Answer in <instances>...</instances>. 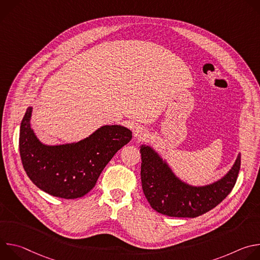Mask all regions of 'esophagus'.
Segmentation results:
<instances>
[{"instance_id":"1","label":"esophagus","mask_w":260,"mask_h":260,"mask_svg":"<svg viewBox=\"0 0 260 260\" xmlns=\"http://www.w3.org/2000/svg\"><path fill=\"white\" fill-rule=\"evenodd\" d=\"M147 133H148V131L142 125H137L133 129V134L136 139H143L144 137L147 136Z\"/></svg>"}]
</instances>
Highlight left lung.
<instances>
[{"instance_id":"8db88e82","label":"left lung","mask_w":260,"mask_h":260,"mask_svg":"<svg viewBox=\"0 0 260 260\" xmlns=\"http://www.w3.org/2000/svg\"><path fill=\"white\" fill-rule=\"evenodd\" d=\"M141 180L150 206L171 217L194 218L223 201L233 190L241 167V153L231 170L219 180L194 186L181 180L162 156L148 145H141Z\"/></svg>"}]
</instances>
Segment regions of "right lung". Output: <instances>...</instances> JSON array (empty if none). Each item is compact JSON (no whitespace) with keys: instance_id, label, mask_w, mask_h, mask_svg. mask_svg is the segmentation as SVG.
I'll return each mask as SVG.
<instances>
[{"instance_id":"obj_1","label":"right lung","mask_w":260,"mask_h":260,"mask_svg":"<svg viewBox=\"0 0 260 260\" xmlns=\"http://www.w3.org/2000/svg\"><path fill=\"white\" fill-rule=\"evenodd\" d=\"M31 112L28 107L20 124L22 166L37 187L57 198L73 200L88 193L107 164L133 137L125 126L103 125L78 142L47 145L31 128Z\"/></svg>"}]
</instances>
